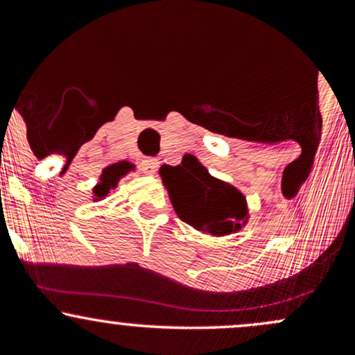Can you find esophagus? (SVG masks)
<instances>
[{
  "mask_svg": "<svg viewBox=\"0 0 355 355\" xmlns=\"http://www.w3.org/2000/svg\"><path fill=\"white\" fill-rule=\"evenodd\" d=\"M141 170L146 175H155L158 170V160L157 158H146V160L141 162Z\"/></svg>",
  "mask_w": 355,
  "mask_h": 355,
  "instance_id": "obj_1",
  "label": "esophagus"
}]
</instances>
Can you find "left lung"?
Here are the masks:
<instances>
[{
  "label": "left lung",
  "mask_w": 355,
  "mask_h": 355,
  "mask_svg": "<svg viewBox=\"0 0 355 355\" xmlns=\"http://www.w3.org/2000/svg\"><path fill=\"white\" fill-rule=\"evenodd\" d=\"M162 182L178 218L211 237L235 234L248 222L245 195L237 187L211 177L197 157L183 155L177 166L162 165Z\"/></svg>",
  "instance_id": "8db88e82"
}]
</instances>
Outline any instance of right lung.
<instances>
[{
  "label": "right lung",
  "mask_w": 355,
  "mask_h": 355,
  "mask_svg": "<svg viewBox=\"0 0 355 355\" xmlns=\"http://www.w3.org/2000/svg\"><path fill=\"white\" fill-rule=\"evenodd\" d=\"M132 170H135V165L130 164V162H116V164L108 165L107 168H103L101 172L98 183L93 187V202L103 200L105 197L110 193V190L116 189L120 178H123L125 175H128Z\"/></svg>",
  "instance_id": "add662e5"
}]
</instances>
